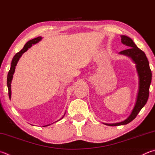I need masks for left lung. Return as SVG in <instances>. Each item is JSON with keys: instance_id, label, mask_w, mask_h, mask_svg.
Wrapping results in <instances>:
<instances>
[{"instance_id": "left-lung-1", "label": "left lung", "mask_w": 155, "mask_h": 155, "mask_svg": "<svg viewBox=\"0 0 155 155\" xmlns=\"http://www.w3.org/2000/svg\"><path fill=\"white\" fill-rule=\"evenodd\" d=\"M120 36H121L120 39L121 43L129 47V48L119 52V54L128 56L136 64V67L139 78L138 92H137L136 104L127 119L122 122L112 123V124L104 123L105 125L109 126L128 124L136 117L137 114L147 102L149 96V88L152 80V72L149 66L148 60L144 52L136 45L131 38L125 35H121Z\"/></svg>"}]
</instances>
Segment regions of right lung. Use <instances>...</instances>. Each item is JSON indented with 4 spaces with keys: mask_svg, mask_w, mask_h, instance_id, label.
Listing matches in <instances>:
<instances>
[{
    "mask_svg": "<svg viewBox=\"0 0 155 155\" xmlns=\"http://www.w3.org/2000/svg\"><path fill=\"white\" fill-rule=\"evenodd\" d=\"M42 39L41 36H38V37H36L35 38H33L32 40H30L29 41H28L27 43L25 44V45L24 47V48L22 49L20 51L17 53L16 54L14 55V57L12 60V61H11V68L10 70L9 71V73H8V75H7V87H8V90H9V99H11V81H12L13 79V75L14 74V72H15V66L17 65V64H18V61L19 60V58H21V56L24 53H25L26 51H27V50L29 48H30L32 46V45H35L36 43H38L39 41H41ZM66 113V112H65ZM65 113H64V116L61 117V119H63V117H64V115H65ZM51 125V124H49ZM49 125H45L44 127L45 126H48Z\"/></svg>",
    "mask_w": 155,
    "mask_h": 155,
    "instance_id": "obj_1",
    "label": "right lung"
}]
</instances>
